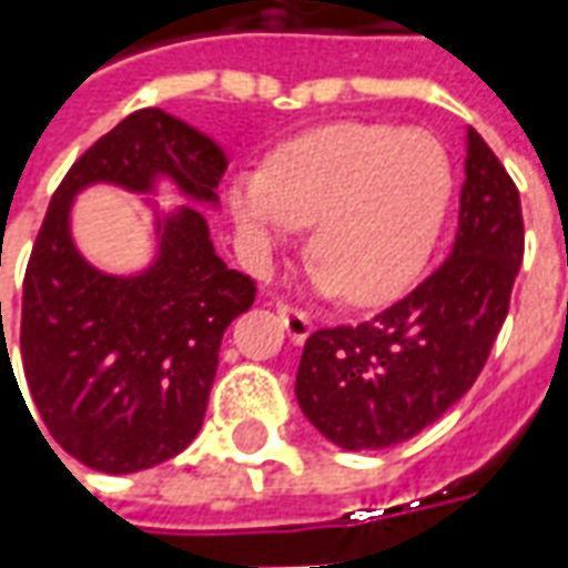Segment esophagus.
Instances as JSON below:
<instances>
[{"mask_svg": "<svg viewBox=\"0 0 568 568\" xmlns=\"http://www.w3.org/2000/svg\"><path fill=\"white\" fill-rule=\"evenodd\" d=\"M276 313H280L285 332H288V337H292L295 344L307 341L310 332H313V320H310L307 310L295 307V304H288V301H276Z\"/></svg>", "mask_w": 568, "mask_h": 568, "instance_id": "esophagus-1", "label": "esophagus"}]
</instances>
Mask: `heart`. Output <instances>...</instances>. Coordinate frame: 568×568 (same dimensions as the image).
Masks as SVG:
<instances>
[{"instance_id":"obj_1","label":"heart","mask_w":568,"mask_h":568,"mask_svg":"<svg viewBox=\"0 0 568 568\" xmlns=\"http://www.w3.org/2000/svg\"><path fill=\"white\" fill-rule=\"evenodd\" d=\"M450 197V161L435 136L389 124H337L310 133L240 175L231 215L258 246L310 224L320 283L353 304L393 295L419 271Z\"/></svg>"}]
</instances>
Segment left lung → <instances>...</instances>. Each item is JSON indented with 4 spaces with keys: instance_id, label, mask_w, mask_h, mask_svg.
I'll return each instance as SVG.
<instances>
[{
    "instance_id": "8db88e82",
    "label": "left lung",
    "mask_w": 568,
    "mask_h": 568,
    "mask_svg": "<svg viewBox=\"0 0 568 568\" xmlns=\"http://www.w3.org/2000/svg\"><path fill=\"white\" fill-rule=\"evenodd\" d=\"M520 261V191L468 128L453 252L377 316L310 334L295 383L304 417L344 450H383L419 435L475 386Z\"/></svg>"
}]
</instances>
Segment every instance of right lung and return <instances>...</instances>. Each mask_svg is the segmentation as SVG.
I'll return each mask as SVG.
<instances>
[{
	"mask_svg": "<svg viewBox=\"0 0 568 568\" xmlns=\"http://www.w3.org/2000/svg\"><path fill=\"white\" fill-rule=\"evenodd\" d=\"M224 170L222 149L203 133L161 109H140L69 166L44 212L23 276L20 362L48 435L97 471H142L194 440L224 328L255 304L258 288L227 271L191 206L161 224L151 271L100 273L69 236L72 197L93 182L149 191L154 175H170L191 200L215 203Z\"/></svg>",
	"mask_w": 568,
	"mask_h": 568,
	"instance_id": "right-lung-1",
	"label": "right lung"
}]
</instances>
